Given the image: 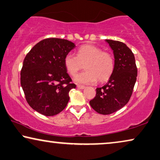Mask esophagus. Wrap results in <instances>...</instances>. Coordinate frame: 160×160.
<instances>
[{
	"mask_svg": "<svg viewBox=\"0 0 160 160\" xmlns=\"http://www.w3.org/2000/svg\"><path fill=\"white\" fill-rule=\"evenodd\" d=\"M77 88L80 89H85L86 87H84V86H82V85H77Z\"/></svg>",
	"mask_w": 160,
	"mask_h": 160,
	"instance_id": "1",
	"label": "esophagus"
}]
</instances>
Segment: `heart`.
I'll return each mask as SVG.
<instances>
[{
  "label": "heart",
  "instance_id": "obj_1",
  "mask_svg": "<svg viewBox=\"0 0 160 160\" xmlns=\"http://www.w3.org/2000/svg\"><path fill=\"white\" fill-rule=\"evenodd\" d=\"M84 64L86 71L74 78L75 82L80 84H93L97 80L105 82L110 78L115 69L112 55L90 44L78 48L76 55L69 52L64 58L66 71L72 76L82 68Z\"/></svg>",
  "mask_w": 160,
  "mask_h": 160
}]
</instances>
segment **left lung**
<instances>
[{
	"mask_svg": "<svg viewBox=\"0 0 160 160\" xmlns=\"http://www.w3.org/2000/svg\"><path fill=\"white\" fill-rule=\"evenodd\" d=\"M113 50L115 69L108 82L97 88L96 96L89 104L97 112L109 115L128 102L137 77L135 57L130 48L122 42L106 40Z\"/></svg>",
	"mask_w": 160,
	"mask_h": 160,
	"instance_id": "obj_1",
	"label": "left lung"
}]
</instances>
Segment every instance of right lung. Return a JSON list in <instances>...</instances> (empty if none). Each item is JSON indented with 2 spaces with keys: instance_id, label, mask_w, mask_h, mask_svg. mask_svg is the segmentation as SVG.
<instances>
[{
  "instance_id": "add662e5",
  "label": "right lung",
  "mask_w": 160,
  "mask_h": 160,
  "mask_svg": "<svg viewBox=\"0 0 160 160\" xmlns=\"http://www.w3.org/2000/svg\"><path fill=\"white\" fill-rule=\"evenodd\" d=\"M75 44L64 39L47 38L27 53L21 71V86L30 107L46 116L63 110L69 92L76 84L67 73L64 58Z\"/></svg>"
}]
</instances>
